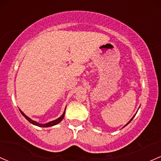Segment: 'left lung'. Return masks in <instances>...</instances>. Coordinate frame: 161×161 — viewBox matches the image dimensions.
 <instances>
[{
    "label": "left lung",
    "instance_id": "obj_1",
    "mask_svg": "<svg viewBox=\"0 0 161 161\" xmlns=\"http://www.w3.org/2000/svg\"><path fill=\"white\" fill-rule=\"evenodd\" d=\"M133 117H134V116H133ZM133 118H132V119H130V121H131V120H132V119H133ZM130 121L129 122V123H127V124H129V123H130ZM127 124H126V125H127Z\"/></svg>",
    "mask_w": 161,
    "mask_h": 161
}]
</instances>
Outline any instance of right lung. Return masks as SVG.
Segmentation results:
<instances>
[{
	"label": "right lung",
	"instance_id": "obj_1",
	"mask_svg": "<svg viewBox=\"0 0 161 161\" xmlns=\"http://www.w3.org/2000/svg\"><path fill=\"white\" fill-rule=\"evenodd\" d=\"M20 111H21V110H20ZM21 114H22L23 116H25V118H26L27 120L29 121L30 123H32V124L35 125V126H41V127H48V126H54V125H56V124H58V123H60V122L62 120V119H63V118H64V116H65V112H64L63 114H62V116H61L60 117L58 118V119H55V120H53V121H52V122H49V123H45V124H41V123H37V122L32 120V119H30L29 117H28V116H27L26 115H25L22 111H21Z\"/></svg>",
	"mask_w": 161,
	"mask_h": 161
}]
</instances>
